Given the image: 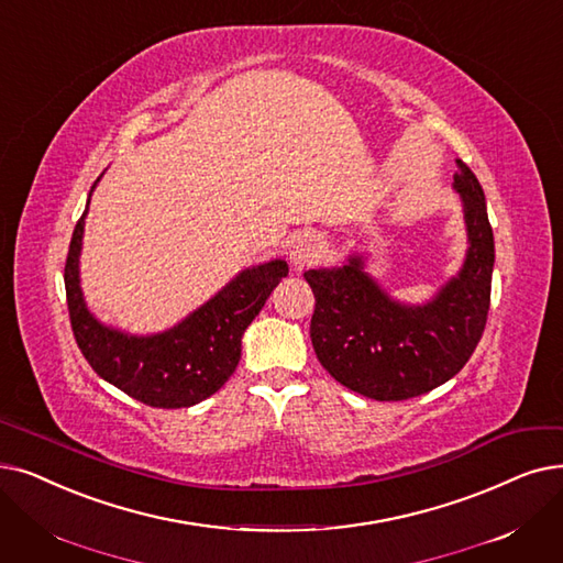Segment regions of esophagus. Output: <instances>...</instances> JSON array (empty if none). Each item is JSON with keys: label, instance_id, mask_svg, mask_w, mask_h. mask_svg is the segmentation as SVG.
<instances>
[{"label": "esophagus", "instance_id": "esophagus-1", "mask_svg": "<svg viewBox=\"0 0 563 563\" xmlns=\"http://www.w3.org/2000/svg\"><path fill=\"white\" fill-rule=\"evenodd\" d=\"M324 249L327 246H324V241H322L320 234L306 232V234H301V236L291 241L289 262H291V266L297 268V272H301V268H306L314 260H320L324 255Z\"/></svg>", "mask_w": 563, "mask_h": 563}]
</instances>
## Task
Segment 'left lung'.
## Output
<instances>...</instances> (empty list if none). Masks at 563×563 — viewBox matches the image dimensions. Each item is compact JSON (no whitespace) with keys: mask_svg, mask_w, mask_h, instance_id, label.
Wrapping results in <instances>:
<instances>
[{"mask_svg":"<svg viewBox=\"0 0 563 563\" xmlns=\"http://www.w3.org/2000/svg\"><path fill=\"white\" fill-rule=\"evenodd\" d=\"M453 177L460 192L467 257L428 303H400L363 272L352 255L335 268L303 274L314 295L310 338L327 373L373 400H407L455 377L483 335L495 266V236L485 195L462 161Z\"/></svg>","mask_w":563,"mask_h":563,"instance_id":"obj_1","label":"left lung"}]
</instances>
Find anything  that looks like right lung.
Listing matches in <instances>:
<instances>
[{
    "mask_svg": "<svg viewBox=\"0 0 563 563\" xmlns=\"http://www.w3.org/2000/svg\"><path fill=\"white\" fill-rule=\"evenodd\" d=\"M87 209L73 230L64 266L70 327L82 356L96 375L150 407L179 409L207 400L236 371L241 335L280 278L287 276V262L272 260L246 268L173 329L154 335H131L101 324L87 310L80 289Z\"/></svg>",
    "mask_w": 563,
    "mask_h": 563,
    "instance_id": "right-lung-1",
    "label": "right lung"
}]
</instances>
